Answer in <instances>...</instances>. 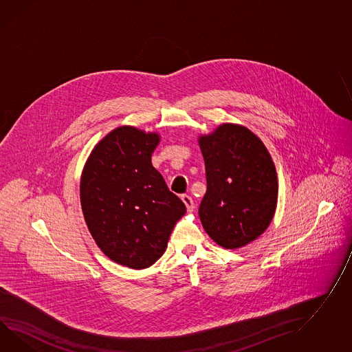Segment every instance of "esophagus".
<instances>
[{
  "label": "esophagus",
  "mask_w": 352,
  "mask_h": 352,
  "mask_svg": "<svg viewBox=\"0 0 352 352\" xmlns=\"http://www.w3.org/2000/svg\"><path fill=\"white\" fill-rule=\"evenodd\" d=\"M182 201L184 202V205L187 207V211L192 212L195 210V204H193V199L189 197L188 195H182Z\"/></svg>",
  "instance_id": "34e87169"
}]
</instances>
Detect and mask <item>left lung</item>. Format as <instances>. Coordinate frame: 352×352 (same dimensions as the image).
<instances>
[{"instance_id": "obj_1", "label": "left lung", "mask_w": 352, "mask_h": 352, "mask_svg": "<svg viewBox=\"0 0 352 352\" xmlns=\"http://www.w3.org/2000/svg\"><path fill=\"white\" fill-rule=\"evenodd\" d=\"M198 144L207 190L198 214L210 238L226 249L257 239L272 221L277 174L263 142L248 129L225 123Z\"/></svg>"}]
</instances>
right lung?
Returning <instances> with one entry per match:
<instances>
[{
    "label": "right lung",
    "instance_id": "right-lung-1",
    "mask_svg": "<svg viewBox=\"0 0 352 352\" xmlns=\"http://www.w3.org/2000/svg\"><path fill=\"white\" fill-rule=\"evenodd\" d=\"M160 138L122 126L95 146L81 175L80 199L89 232L116 263L154 265L186 205L151 164Z\"/></svg>",
    "mask_w": 352,
    "mask_h": 352
}]
</instances>
